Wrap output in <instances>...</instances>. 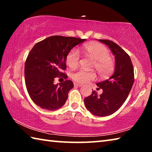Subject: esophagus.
Returning <instances> with one entry per match:
<instances>
[{"instance_id":"34e87169","label":"esophagus","mask_w":152,"mask_h":152,"mask_svg":"<svg viewBox=\"0 0 152 152\" xmlns=\"http://www.w3.org/2000/svg\"><path fill=\"white\" fill-rule=\"evenodd\" d=\"M74 86H79V87H80V86H82V84L76 83V82H74Z\"/></svg>"}]
</instances>
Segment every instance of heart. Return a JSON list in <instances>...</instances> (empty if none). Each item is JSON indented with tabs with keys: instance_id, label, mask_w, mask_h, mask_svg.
Returning a JSON list of instances; mask_svg holds the SVG:
<instances>
[{
	"instance_id": "heart-1",
	"label": "heart",
	"mask_w": 152,
	"mask_h": 152,
	"mask_svg": "<svg viewBox=\"0 0 152 152\" xmlns=\"http://www.w3.org/2000/svg\"><path fill=\"white\" fill-rule=\"evenodd\" d=\"M84 54L86 57L94 60L92 67L96 69L101 77L110 75L114 70L115 63L110 56V51L104 45L101 43H92L84 45L82 48ZM80 55L76 49L72 50L66 57V63L70 68L78 65ZM96 74L92 71H86L84 69H78L71 73V78L78 83L84 84L96 79Z\"/></svg>"
}]
</instances>
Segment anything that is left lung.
I'll return each instance as SVG.
<instances>
[{
	"mask_svg": "<svg viewBox=\"0 0 152 152\" xmlns=\"http://www.w3.org/2000/svg\"><path fill=\"white\" fill-rule=\"evenodd\" d=\"M99 40L109 46L115 55V72L110 78L96 84L102 93L98 96L93 91L84 99V104L93 115L104 117L116 112L127 99L134 82V70L129 56L119 45L110 40Z\"/></svg>",
	"mask_w": 152,
	"mask_h": 152,
	"instance_id": "obj_1",
	"label": "left lung"
}]
</instances>
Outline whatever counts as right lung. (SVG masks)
<instances>
[{"label":"right lung","instance_id":"obj_1","mask_svg":"<svg viewBox=\"0 0 152 152\" xmlns=\"http://www.w3.org/2000/svg\"><path fill=\"white\" fill-rule=\"evenodd\" d=\"M85 39L51 36L33 46L25 64V85L31 99L46 110H56L65 104L69 91L74 87L72 80L62 71L66 69V57L76 45ZM56 77L66 80L54 85Z\"/></svg>","mask_w":152,"mask_h":152}]
</instances>
